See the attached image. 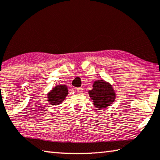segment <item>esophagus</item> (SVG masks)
I'll return each instance as SVG.
<instances>
[{"instance_id":"34e87169","label":"esophagus","mask_w":160,"mask_h":160,"mask_svg":"<svg viewBox=\"0 0 160 160\" xmlns=\"http://www.w3.org/2000/svg\"><path fill=\"white\" fill-rule=\"evenodd\" d=\"M76 91L78 93H82L83 92V89L82 88H76Z\"/></svg>"}]
</instances>
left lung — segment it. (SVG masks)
Listing matches in <instances>:
<instances>
[{
  "mask_svg": "<svg viewBox=\"0 0 160 160\" xmlns=\"http://www.w3.org/2000/svg\"><path fill=\"white\" fill-rule=\"evenodd\" d=\"M89 94L93 100L94 107L101 109L112 104L116 97L112 85L101 80L94 82L93 89L89 91Z\"/></svg>",
  "mask_w": 160,
  "mask_h": 160,
  "instance_id": "8db88e82",
  "label": "left lung"
}]
</instances>
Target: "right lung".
<instances>
[{
	"instance_id": "add662e5",
	"label": "right lung",
	"mask_w": 160,
	"mask_h": 160,
	"mask_svg": "<svg viewBox=\"0 0 160 160\" xmlns=\"http://www.w3.org/2000/svg\"><path fill=\"white\" fill-rule=\"evenodd\" d=\"M68 94V88L66 85L56 86L48 94V99L51 104H59L63 101Z\"/></svg>"
}]
</instances>
